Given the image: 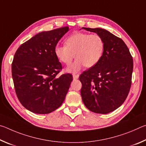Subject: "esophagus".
<instances>
[{
	"mask_svg": "<svg viewBox=\"0 0 146 146\" xmlns=\"http://www.w3.org/2000/svg\"><path fill=\"white\" fill-rule=\"evenodd\" d=\"M79 77V75H75V74H74V75H73V79L74 80H75V79H77Z\"/></svg>",
	"mask_w": 146,
	"mask_h": 146,
	"instance_id": "esophagus-1",
	"label": "esophagus"
}]
</instances>
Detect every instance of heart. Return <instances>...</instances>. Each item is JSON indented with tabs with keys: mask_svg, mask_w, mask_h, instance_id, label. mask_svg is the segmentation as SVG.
Returning <instances> with one entry per match:
<instances>
[{
	"mask_svg": "<svg viewBox=\"0 0 146 146\" xmlns=\"http://www.w3.org/2000/svg\"><path fill=\"white\" fill-rule=\"evenodd\" d=\"M64 45H56L54 53L60 62L71 63L75 54L76 58L67 68L71 73H77L84 66L91 68L100 60L104 51L103 38L98 34L77 32L66 39Z\"/></svg>",
	"mask_w": 146,
	"mask_h": 146,
	"instance_id": "1",
	"label": "heart"
}]
</instances>
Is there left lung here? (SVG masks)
Segmentation results:
<instances>
[{
  "instance_id": "obj_1",
  "label": "left lung",
  "mask_w": 146,
  "mask_h": 146,
  "mask_svg": "<svg viewBox=\"0 0 146 146\" xmlns=\"http://www.w3.org/2000/svg\"><path fill=\"white\" fill-rule=\"evenodd\" d=\"M103 38L100 60L79 76L83 102L91 111L107 114L124 102L131 86L133 60L122 39L106 29L82 28Z\"/></svg>"
}]
</instances>
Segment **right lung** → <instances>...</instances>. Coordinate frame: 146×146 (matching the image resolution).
Masks as SVG:
<instances>
[{
	"instance_id": "add662e5",
	"label": "right lung",
	"mask_w": 146,
	"mask_h": 146,
	"mask_svg": "<svg viewBox=\"0 0 146 146\" xmlns=\"http://www.w3.org/2000/svg\"><path fill=\"white\" fill-rule=\"evenodd\" d=\"M69 27L43 31L21 44L15 54L11 73L19 100L36 114H48L58 108L65 99L73 80L62 69L54 48Z\"/></svg>"
}]
</instances>
